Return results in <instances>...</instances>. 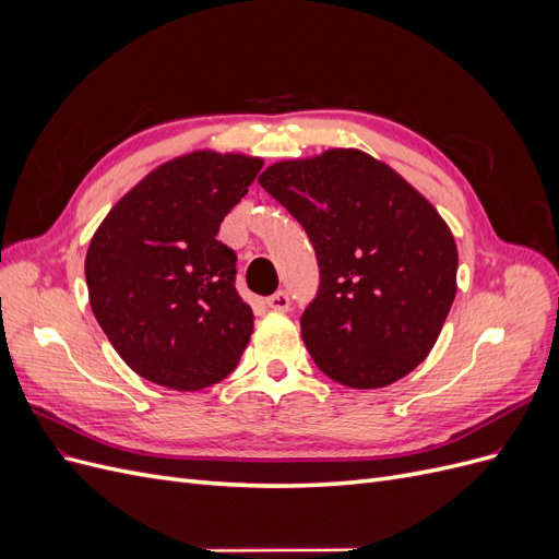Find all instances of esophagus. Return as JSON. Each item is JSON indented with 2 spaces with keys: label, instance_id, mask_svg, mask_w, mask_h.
I'll return each mask as SVG.
<instances>
[{
  "label": "esophagus",
  "instance_id": "esophagus-1",
  "mask_svg": "<svg viewBox=\"0 0 559 559\" xmlns=\"http://www.w3.org/2000/svg\"><path fill=\"white\" fill-rule=\"evenodd\" d=\"M265 306H267L270 310L286 312V310L292 308V298H289V294H286V292H277V294H273V296H267V298H265Z\"/></svg>",
  "mask_w": 559,
  "mask_h": 559
}]
</instances>
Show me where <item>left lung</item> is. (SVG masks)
Wrapping results in <instances>:
<instances>
[{
    "label": "left lung",
    "instance_id": "obj_1",
    "mask_svg": "<svg viewBox=\"0 0 559 559\" xmlns=\"http://www.w3.org/2000/svg\"><path fill=\"white\" fill-rule=\"evenodd\" d=\"M259 183L314 247L319 289L300 333L321 373L354 389L408 376L456 294V245L441 214L357 148L275 163Z\"/></svg>",
    "mask_w": 559,
    "mask_h": 559
}]
</instances>
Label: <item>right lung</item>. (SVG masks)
<instances>
[{"label": "right lung", "mask_w": 559, "mask_h": 559, "mask_svg": "<svg viewBox=\"0 0 559 559\" xmlns=\"http://www.w3.org/2000/svg\"><path fill=\"white\" fill-rule=\"evenodd\" d=\"M261 167L214 151L175 158L118 200L93 235V314L144 380L195 392L238 366L253 314L235 292L238 257L216 235Z\"/></svg>", "instance_id": "obj_1"}]
</instances>
